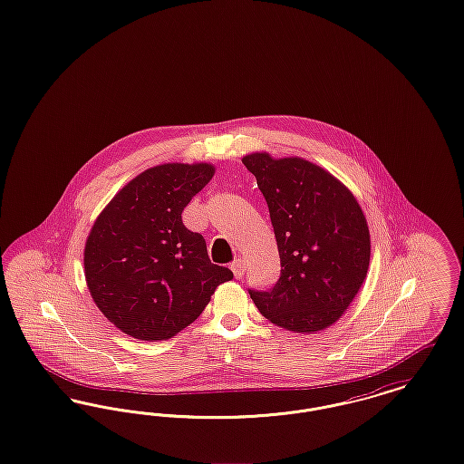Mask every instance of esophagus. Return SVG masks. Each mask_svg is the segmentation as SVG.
I'll list each match as a JSON object with an SVG mask.
<instances>
[{"label":"esophagus","mask_w":464,"mask_h":464,"mask_svg":"<svg viewBox=\"0 0 464 464\" xmlns=\"http://www.w3.org/2000/svg\"><path fill=\"white\" fill-rule=\"evenodd\" d=\"M229 267H231V271H233V275H235V278H242L243 273H245V263H243L242 259L233 261Z\"/></svg>","instance_id":"esophagus-1"}]
</instances>
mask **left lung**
<instances>
[{
	"label": "left lung",
	"mask_w": 464,
	"mask_h": 464,
	"mask_svg": "<svg viewBox=\"0 0 464 464\" xmlns=\"http://www.w3.org/2000/svg\"><path fill=\"white\" fill-rule=\"evenodd\" d=\"M269 208L280 254V278L267 290L248 288L267 320L294 332L332 325L362 287L371 237L353 195L335 177L303 158L245 156Z\"/></svg>",
	"instance_id": "left-lung-1"
}]
</instances>
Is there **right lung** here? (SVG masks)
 Masks as SVG:
<instances>
[{"mask_svg": "<svg viewBox=\"0 0 464 464\" xmlns=\"http://www.w3.org/2000/svg\"><path fill=\"white\" fill-rule=\"evenodd\" d=\"M212 176L208 163L158 165L132 179L97 218L85 276L97 308L120 331L142 341L169 339L233 278L210 263L205 238L182 222L184 207Z\"/></svg>", "mask_w": 464, "mask_h": 464, "instance_id": "1", "label": "right lung"}]
</instances>
